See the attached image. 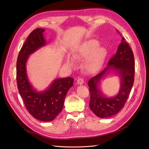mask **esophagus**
<instances>
[{
    "mask_svg": "<svg viewBox=\"0 0 149 149\" xmlns=\"http://www.w3.org/2000/svg\"><path fill=\"white\" fill-rule=\"evenodd\" d=\"M77 83L78 84H83L84 83V79L82 78H79L77 80Z\"/></svg>",
    "mask_w": 149,
    "mask_h": 149,
    "instance_id": "34e87169",
    "label": "esophagus"
}]
</instances>
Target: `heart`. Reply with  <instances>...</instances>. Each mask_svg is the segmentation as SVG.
Wrapping results in <instances>:
<instances>
[{"mask_svg": "<svg viewBox=\"0 0 149 149\" xmlns=\"http://www.w3.org/2000/svg\"><path fill=\"white\" fill-rule=\"evenodd\" d=\"M100 44L97 40H90L79 45L73 49L72 54L76 60L86 59L84 68L88 73H94L100 70L104 65L107 56L104 48H99ZM65 63L71 67L75 66V61L70 57H66Z\"/></svg>", "mask_w": 149, "mask_h": 149, "instance_id": "heart-1", "label": "heart"}]
</instances>
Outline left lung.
I'll return each instance as SVG.
<instances>
[{
  "label": "left lung",
  "instance_id": "1",
  "mask_svg": "<svg viewBox=\"0 0 149 149\" xmlns=\"http://www.w3.org/2000/svg\"><path fill=\"white\" fill-rule=\"evenodd\" d=\"M118 32L119 33L118 31ZM112 70L120 76L121 88L116 97L106 98L98 86L103 76ZM134 54L132 49L123 37L116 53L108 63V66L100 74L93 77L88 83L89 87V107L91 110L101 118H109L118 113L123 109L127 100L134 84Z\"/></svg>",
  "mask_w": 149,
  "mask_h": 149
}]
</instances>
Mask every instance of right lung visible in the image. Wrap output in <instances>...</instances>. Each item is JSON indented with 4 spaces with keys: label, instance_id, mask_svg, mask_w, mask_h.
I'll return each mask as SVG.
<instances>
[{
    "label": "right lung",
    "instance_id": "1",
    "mask_svg": "<svg viewBox=\"0 0 149 149\" xmlns=\"http://www.w3.org/2000/svg\"><path fill=\"white\" fill-rule=\"evenodd\" d=\"M43 29H36L26 38L18 55L17 83L19 93L29 113L41 121L49 122L55 119L62 111L68 91L73 86L74 79L68 77L55 79L47 90L37 92L28 80L26 63L29 56L47 44Z\"/></svg>",
    "mask_w": 149,
    "mask_h": 149
}]
</instances>
